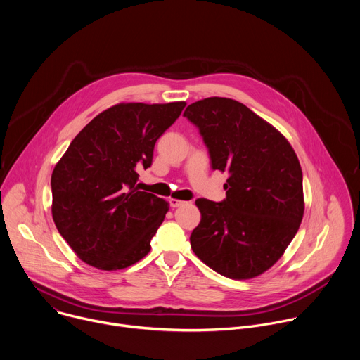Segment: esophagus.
I'll list each match as a JSON object with an SVG mask.
<instances>
[{"instance_id":"34e87169","label":"esophagus","mask_w":360,"mask_h":360,"mask_svg":"<svg viewBox=\"0 0 360 360\" xmlns=\"http://www.w3.org/2000/svg\"><path fill=\"white\" fill-rule=\"evenodd\" d=\"M184 202L182 200H179V199H169V205H171V208H178V207H181Z\"/></svg>"}]
</instances>
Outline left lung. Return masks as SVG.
<instances>
[{
  "instance_id": "obj_1",
  "label": "left lung",
  "mask_w": 360,
  "mask_h": 360,
  "mask_svg": "<svg viewBox=\"0 0 360 360\" xmlns=\"http://www.w3.org/2000/svg\"><path fill=\"white\" fill-rule=\"evenodd\" d=\"M184 117L199 128L212 168L229 175L225 200L196 199L200 222L191 248L226 278L259 276L281 259L303 218L296 153L274 125L231 98L196 101Z\"/></svg>"
}]
</instances>
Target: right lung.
<instances>
[{
	"mask_svg": "<svg viewBox=\"0 0 360 360\" xmlns=\"http://www.w3.org/2000/svg\"><path fill=\"white\" fill-rule=\"evenodd\" d=\"M186 102H121L98 114L57 162L51 212L78 258L101 271L125 269L148 255L169 203L138 189L157 139Z\"/></svg>",
	"mask_w": 360,
	"mask_h": 360,
	"instance_id": "1",
	"label": "right lung"
}]
</instances>
